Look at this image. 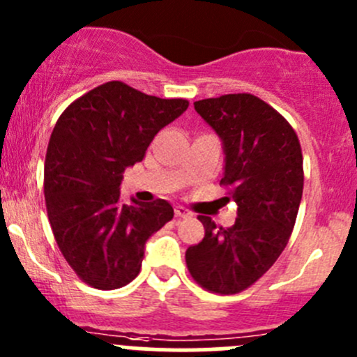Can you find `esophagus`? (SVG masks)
Returning a JSON list of instances; mask_svg holds the SVG:
<instances>
[{"label":"esophagus","instance_id":"esophagus-1","mask_svg":"<svg viewBox=\"0 0 357 357\" xmlns=\"http://www.w3.org/2000/svg\"><path fill=\"white\" fill-rule=\"evenodd\" d=\"M174 214L176 218H192V212H190L186 207H183V205H176Z\"/></svg>","mask_w":357,"mask_h":357}]
</instances>
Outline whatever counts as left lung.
<instances>
[{
    "label": "left lung",
    "mask_w": 357,
    "mask_h": 357,
    "mask_svg": "<svg viewBox=\"0 0 357 357\" xmlns=\"http://www.w3.org/2000/svg\"><path fill=\"white\" fill-rule=\"evenodd\" d=\"M225 150L221 185L238 205L231 228L199 215L200 243L186 250L192 278L212 294H238L276 262L297 219L304 188L302 150L294 128L250 93L193 103Z\"/></svg>",
    "instance_id": "obj_1"
}]
</instances>
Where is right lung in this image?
Instances as JSON below:
<instances>
[{
  "label": "right lung",
  "instance_id": "1",
  "mask_svg": "<svg viewBox=\"0 0 357 357\" xmlns=\"http://www.w3.org/2000/svg\"><path fill=\"white\" fill-rule=\"evenodd\" d=\"M188 109L121 81L91 89L63 110L45 160V199L56 245L75 275L98 290L128 285L145 243L171 221L167 200L122 204V172L142 162L162 128Z\"/></svg>",
  "mask_w": 357,
  "mask_h": 357
}]
</instances>
